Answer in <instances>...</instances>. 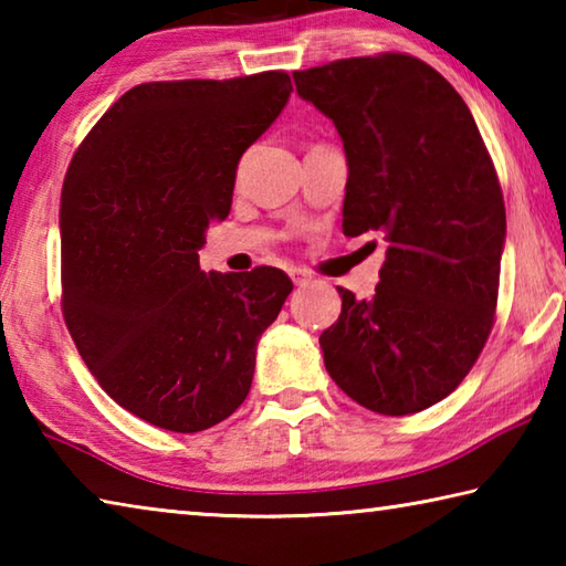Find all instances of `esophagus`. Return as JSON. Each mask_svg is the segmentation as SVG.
Segmentation results:
<instances>
[{"label": "esophagus", "instance_id": "34e87169", "mask_svg": "<svg viewBox=\"0 0 566 566\" xmlns=\"http://www.w3.org/2000/svg\"><path fill=\"white\" fill-rule=\"evenodd\" d=\"M290 276H292V282H294L296 286H304V284H310V280H312V276L306 274L304 270H290Z\"/></svg>", "mask_w": 566, "mask_h": 566}]
</instances>
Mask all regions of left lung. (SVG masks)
<instances>
[{
	"label": "left lung",
	"instance_id": "1",
	"mask_svg": "<svg viewBox=\"0 0 566 566\" xmlns=\"http://www.w3.org/2000/svg\"><path fill=\"white\" fill-rule=\"evenodd\" d=\"M292 76L344 142L342 232L387 242L371 300L339 286L324 367L357 405L415 415L462 385L494 327L506 214L492 157L464 99L417 56H352Z\"/></svg>",
	"mask_w": 566,
	"mask_h": 566
}]
</instances>
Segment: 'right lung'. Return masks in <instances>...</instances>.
I'll return each instance as SVG.
<instances>
[{
    "label": "right lung",
    "instance_id": "1",
    "mask_svg": "<svg viewBox=\"0 0 566 566\" xmlns=\"http://www.w3.org/2000/svg\"><path fill=\"white\" fill-rule=\"evenodd\" d=\"M286 72L147 82L104 112L66 169L62 312L99 387L169 432H202L249 395L256 342L292 282L276 266L199 270L237 165L290 99Z\"/></svg>",
    "mask_w": 566,
    "mask_h": 566
}]
</instances>
